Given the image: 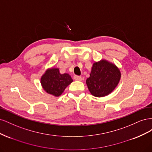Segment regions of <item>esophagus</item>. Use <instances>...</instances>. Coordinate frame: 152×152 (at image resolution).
Instances as JSON below:
<instances>
[{"mask_svg":"<svg viewBox=\"0 0 152 152\" xmlns=\"http://www.w3.org/2000/svg\"><path fill=\"white\" fill-rule=\"evenodd\" d=\"M73 78H74V79L75 80H79V81H81L82 80V77L80 76L75 75L74 77H73Z\"/></svg>","mask_w":152,"mask_h":152,"instance_id":"esophagus-1","label":"esophagus"}]
</instances>
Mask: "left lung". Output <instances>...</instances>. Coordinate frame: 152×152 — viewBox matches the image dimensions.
Wrapping results in <instances>:
<instances>
[{
    "label": "left lung",
    "instance_id": "obj_1",
    "mask_svg": "<svg viewBox=\"0 0 152 152\" xmlns=\"http://www.w3.org/2000/svg\"><path fill=\"white\" fill-rule=\"evenodd\" d=\"M121 73L115 64L106 59L93 63L86 84L91 94L102 98L110 94L121 80Z\"/></svg>",
    "mask_w": 152,
    "mask_h": 152
}]
</instances>
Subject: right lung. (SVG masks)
<instances>
[{
  "mask_svg": "<svg viewBox=\"0 0 152 152\" xmlns=\"http://www.w3.org/2000/svg\"><path fill=\"white\" fill-rule=\"evenodd\" d=\"M73 82L68 73H61L58 68H50L45 70L40 78V83L47 93L58 97L66 87Z\"/></svg>",
  "mask_w": 152,
  "mask_h": 152,
  "instance_id": "obj_1",
  "label": "right lung"
}]
</instances>
